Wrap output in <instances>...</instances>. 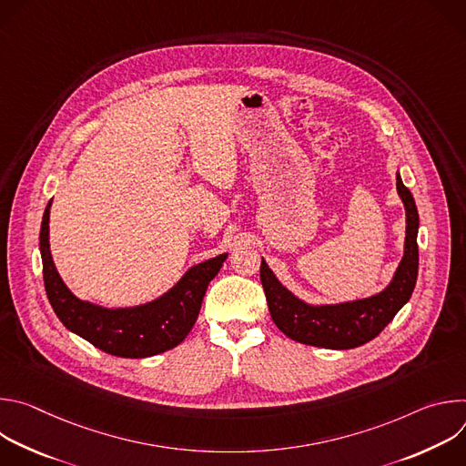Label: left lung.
Wrapping results in <instances>:
<instances>
[{
  "instance_id": "left-lung-1",
  "label": "left lung",
  "mask_w": 466,
  "mask_h": 466,
  "mask_svg": "<svg viewBox=\"0 0 466 466\" xmlns=\"http://www.w3.org/2000/svg\"><path fill=\"white\" fill-rule=\"evenodd\" d=\"M396 189L404 201L408 218L406 250L392 282L381 293L336 306H309L289 293L261 259L259 280L265 299L275 324L288 338L322 349H356L374 339L394 319L398 309L410 300L419 275V212L415 198L404 186L400 175H396Z\"/></svg>"
}]
</instances>
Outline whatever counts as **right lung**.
Masks as SVG:
<instances>
[{
	"label": "right lung",
	"instance_id": "obj_1",
	"mask_svg": "<svg viewBox=\"0 0 466 466\" xmlns=\"http://www.w3.org/2000/svg\"><path fill=\"white\" fill-rule=\"evenodd\" d=\"M49 207L51 201L42 218L40 254L46 293L60 322L99 350L117 358H149L182 343L227 254L195 265L171 291L149 304L106 309L79 300L58 277L49 252Z\"/></svg>",
	"mask_w": 466,
	"mask_h": 466
}]
</instances>
